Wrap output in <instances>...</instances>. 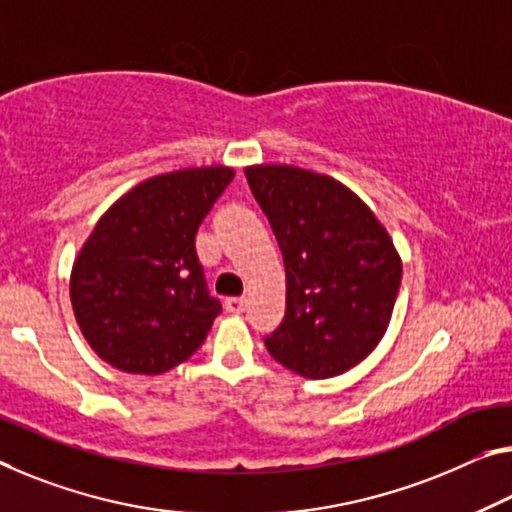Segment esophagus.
<instances>
[{
    "mask_svg": "<svg viewBox=\"0 0 512 512\" xmlns=\"http://www.w3.org/2000/svg\"><path fill=\"white\" fill-rule=\"evenodd\" d=\"M224 306L229 313H242L245 311V297H229Z\"/></svg>",
    "mask_w": 512,
    "mask_h": 512,
    "instance_id": "obj_1",
    "label": "esophagus"
}]
</instances>
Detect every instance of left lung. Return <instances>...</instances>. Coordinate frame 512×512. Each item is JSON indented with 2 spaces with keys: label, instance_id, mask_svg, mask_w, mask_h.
I'll return each instance as SVG.
<instances>
[{
  "label": "left lung",
  "instance_id": "obj_1",
  "mask_svg": "<svg viewBox=\"0 0 512 512\" xmlns=\"http://www.w3.org/2000/svg\"><path fill=\"white\" fill-rule=\"evenodd\" d=\"M286 265V313L265 348L311 380L341 375L380 343L403 265L366 203L329 176L297 167H249Z\"/></svg>",
  "mask_w": 512,
  "mask_h": 512
}]
</instances>
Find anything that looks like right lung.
Returning <instances> with one entry per match:
<instances>
[{
	"label": "right lung",
	"mask_w": 512,
	"mask_h": 512,
	"mask_svg": "<svg viewBox=\"0 0 512 512\" xmlns=\"http://www.w3.org/2000/svg\"><path fill=\"white\" fill-rule=\"evenodd\" d=\"M201 167L155 176L102 215L70 277V302L100 359L160 375L190 359L219 313L196 256V231L233 180Z\"/></svg>",
	"instance_id": "add662e5"
}]
</instances>
